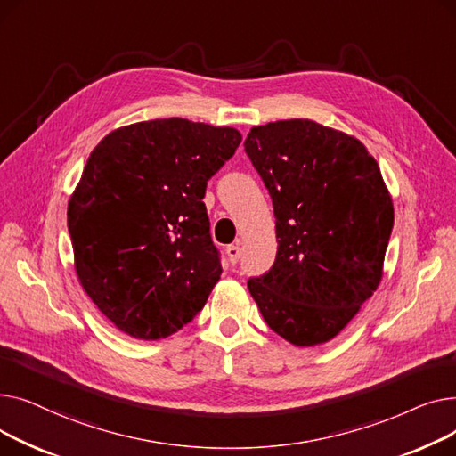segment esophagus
<instances>
[{"instance_id":"1","label":"esophagus","mask_w":456,"mask_h":456,"mask_svg":"<svg viewBox=\"0 0 456 456\" xmlns=\"http://www.w3.org/2000/svg\"><path fill=\"white\" fill-rule=\"evenodd\" d=\"M225 253H227V256H229V262H231V265H236V262L240 260L242 249H240V246H234V244H231V246H227Z\"/></svg>"}]
</instances>
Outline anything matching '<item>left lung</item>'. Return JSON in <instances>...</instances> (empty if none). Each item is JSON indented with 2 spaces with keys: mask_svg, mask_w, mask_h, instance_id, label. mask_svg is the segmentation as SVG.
Returning <instances> with one entry per match:
<instances>
[{
  "mask_svg": "<svg viewBox=\"0 0 456 456\" xmlns=\"http://www.w3.org/2000/svg\"><path fill=\"white\" fill-rule=\"evenodd\" d=\"M246 153L275 214L273 266L248 289L294 346L329 342L377 290L394 205L362 142L310 119L253 127Z\"/></svg>",
  "mask_w": 456,
  "mask_h": 456,
  "instance_id": "1",
  "label": "left lung"
}]
</instances>
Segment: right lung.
Instances as JSON below:
<instances>
[{
    "label": "right lung",
    "mask_w": 456,
    "mask_h": 456,
    "mask_svg": "<svg viewBox=\"0 0 456 456\" xmlns=\"http://www.w3.org/2000/svg\"><path fill=\"white\" fill-rule=\"evenodd\" d=\"M240 142L232 127L164 118L116 129L90 153L68 203L76 272L129 337L166 338L205 306L222 275L207 181Z\"/></svg>",
    "instance_id": "1"
}]
</instances>
